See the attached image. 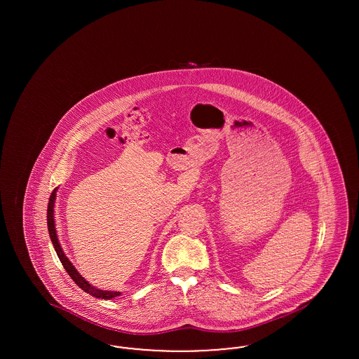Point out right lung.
<instances>
[{"label":"right lung","mask_w":359,"mask_h":359,"mask_svg":"<svg viewBox=\"0 0 359 359\" xmlns=\"http://www.w3.org/2000/svg\"><path fill=\"white\" fill-rule=\"evenodd\" d=\"M56 191L57 188L53 189V192L51 194V198H50V202H48V210H47V223H48V233H50V238L52 241V245L55 248V252L59 257L62 265L65 266L66 272L69 274V277L75 281V284L82 288V290L90 293L91 296L94 297H98V299H113V297H117L120 296L121 292H116V290H102L100 288H95L94 285H91L88 281H86L85 277H82V274L79 273L75 266L72 265V262L69 261L66 253L63 252L62 246H60V242L57 239V234H56V227H55V201H56Z\"/></svg>","instance_id":"right-lung-1"}]
</instances>
